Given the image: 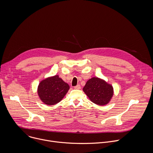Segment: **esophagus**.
<instances>
[{"mask_svg": "<svg viewBox=\"0 0 153 153\" xmlns=\"http://www.w3.org/2000/svg\"><path fill=\"white\" fill-rule=\"evenodd\" d=\"M74 88H75V89H77V90L80 89V85H76V86H74Z\"/></svg>", "mask_w": 153, "mask_h": 153, "instance_id": "obj_1", "label": "esophagus"}]
</instances>
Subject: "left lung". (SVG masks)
Masks as SVG:
<instances>
[{
  "instance_id": "1",
  "label": "left lung",
  "mask_w": 153,
  "mask_h": 153,
  "mask_svg": "<svg viewBox=\"0 0 153 153\" xmlns=\"http://www.w3.org/2000/svg\"><path fill=\"white\" fill-rule=\"evenodd\" d=\"M83 91L92 102L101 106L110 102L114 94L113 86L98 77H93L87 81Z\"/></svg>"
}]
</instances>
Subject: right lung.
Segmentation results:
<instances>
[{
  "label": "right lung",
  "instance_id": "obj_1",
  "mask_svg": "<svg viewBox=\"0 0 153 153\" xmlns=\"http://www.w3.org/2000/svg\"><path fill=\"white\" fill-rule=\"evenodd\" d=\"M70 89V86L58 75L42 80L37 88L38 96L42 102L53 105L60 102Z\"/></svg>",
  "mask_w": 153,
  "mask_h": 153
}]
</instances>
